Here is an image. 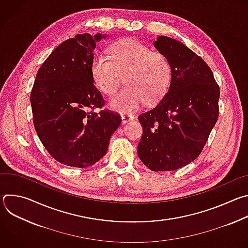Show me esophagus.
Segmentation results:
<instances>
[{"label":"esophagus","mask_w":248,"mask_h":248,"mask_svg":"<svg viewBox=\"0 0 248 248\" xmlns=\"http://www.w3.org/2000/svg\"><path fill=\"white\" fill-rule=\"evenodd\" d=\"M133 119H134L133 115H123L122 116V123L123 124H126V123L132 121Z\"/></svg>","instance_id":"obj_1"}]
</instances>
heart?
<instances>
[{
    "mask_svg": "<svg viewBox=\"0 0 248 248\" xmlns=\"http://www.w3.org/2000/svg\"><path fill=\"white\" fill-rule=\"evenodd\" d=\"M110 58L96 53L90 69L95 85L104 94L112 95L124 75L126 84L109 102V107L119 113H128L143 102L153 104L166 93L171 78L169 59L161 52L132 38L114 43Z\"/></svg>",
    "mask_w": 248,
    "mask_h": 248,
    "instance_id": "b5f03b06",
    "label": "heart"
}]
</instances>
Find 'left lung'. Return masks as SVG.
Returning a JSON list of instances; mask_svg holds the SVG:
<instances>
[{
	"mask_svg": "<svg viewBox=\"0 0 248 248\" xmlns=\"http://www.w3.org/2000/svg\"><path fill=\"white\" fill-rule=\"evenodd\" d=\"M154 47L169 59L168 91L138 116L143 127L137 153L153 171L179 170L204 148L219 117L220 88L208 64L182 42L159 36Z\"/></svg>",
	"mask_w": 248,
	"mask_h": 248,
	"instance_id": "obj_1",
	"label": "left lung"
}]
</instances>
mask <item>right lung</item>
Listing matches in <instances>:
<instances>
[{
    "label": "right lung",
    "instance_id": "right-lung-1",
    "mask_svg": "<svg viewBox=\"0 0 248 248\" xmlns=\"http://www.w3.org/2000/svg\"><path fill=\"white\" fill-rule=\"evenodd\" d=\"M106 34H78L60 44L40 66L30 103L33 124L42 144L61 164L94 165L107 153L120 126L119 114L101 109L105 102L91 76L96 43Z\"/></svg>",
    "mask_w": 248,
    "mask_h": 248
}]
</instances>
